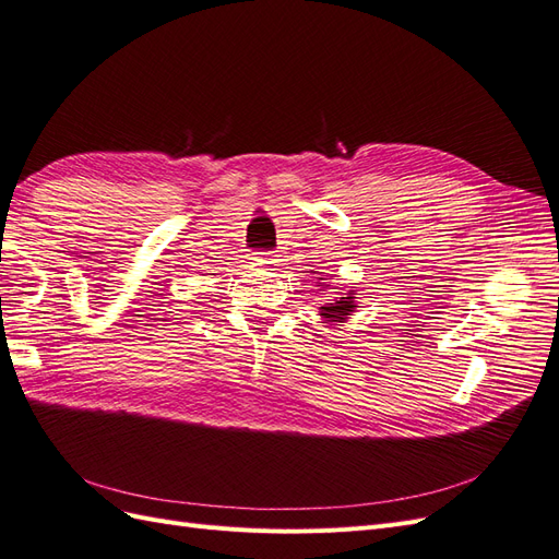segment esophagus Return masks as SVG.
<instances>
[{"label": "esophagus", "mask_w": 559, "mask_h": 559, "mask_svg": "<svg viewBox=\"0 0 559 559\" xmlns=\"http://www.w3.org/2000/svg\"><path fill=\"white\" fill-rule=\"evenodd\" d=\"M259 261L263 265H273V263H277V253H273V251H259Z\"/></svg>", "instance_id": "obj_1"}]
</instances>
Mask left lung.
Here are the masks:
<instances>
[{
  "mask_svg": "<svg viewBox=\"0 0 559 559\" xmlns=\"http://www.w3.org/2000/svg\"><path fill=\"white\" fill-rule=\"evenodd\" d=\"M326 277V275H324ZM324 277H317V286L319 292L324 289H331V282H324ZM335 298H329L331 302H326V306H321L319 314H321V324H331V321H335L337 326H343L345 321L352 317V312H357L359 302H357V294H354V289L349 292H343V284L341 289L337 292H331Z\"/></svg>",
  "mask_w": 559,
  "mask_h": 559,
  "instance_id": "obj_1",
  "label": "left lung"
}]
</instances>
